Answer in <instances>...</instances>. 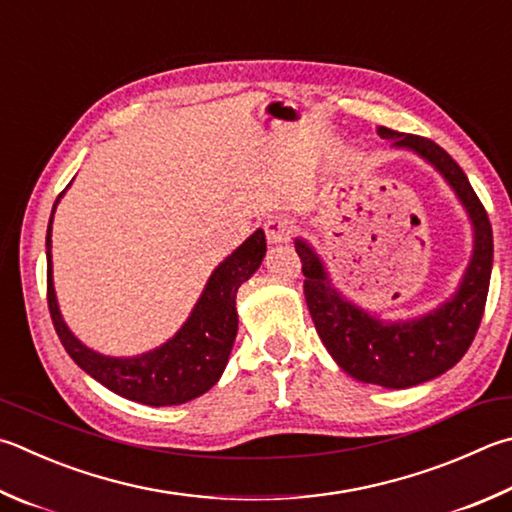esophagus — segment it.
I'll use <instances>...</instances> for the list:
<instances>
[{"instance_id":"esophagus-1","label":"esophagus","mask_w":512,"mask_h":512,"mask_svg":"<svg viewBox=\"0 0 512 512\" xmlns=\"http://www.w3.org/2000/svg\"><path fill=\"white\" fill-rule=\"evenodd\" d=\"M264 230L271 244H286L293 235V221L288 217H271L264 224Z\"/></svg>"}]
</instances>
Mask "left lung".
Masks as SVG:
<instances>
[{"instance_id": "1", "label": "left lung", "mask_w": 512, "mask_h": 512, "mask_svg": "<svg viewBox=\"0 0 512 512\" xmlns=\"http://www.w3.org/2000/svg\"><path fill=\"white\" fill-rule=\"evenodd\" d=\"M378 134L392 141L394 147H410L430 161L468 210L475 226V250L457 295L423 318L387 324L342 300L336 288H331L322 262L306 241L295 239V250L306 277V306L333 360L362 383L405 389L445 374L475 340L490 286L492 226L466 172L441 145L432 138L401 134L389 127H378Z\"/></svg>"}]
</instances>
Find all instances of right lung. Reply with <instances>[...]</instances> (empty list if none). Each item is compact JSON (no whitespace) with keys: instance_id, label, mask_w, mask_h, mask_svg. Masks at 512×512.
<instances>
[{"instance_id":"right-lung-1","label":"right lung","mask_w":512,"mask_h":512,"mask_svg":"<svg viewBox=\"0 0 512 512\" xmlns=\"http://www.w3.org/2000/svg\"><path fill=\"white\" fill-rule=\"evenodd\" d=\"M51 221L46 228V300L55 333L73 362L114 394L143 405H181L206 394L226 369L237 336V288L262 264L264 230L253 232L215 268L188 322L172 340L143 356L109 358L82 345L62 320L51 280Z\"/></svg>"}]
</instances>
